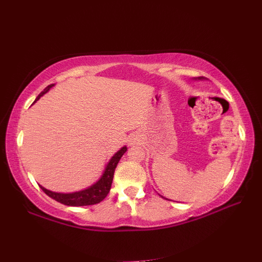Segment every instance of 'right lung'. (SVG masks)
Segmentation results:
<instances>
[{
    "label": "right lung",
    "mask_w": 262,
    "mask_h": 262,
    "mask_svg": "<svg viewBox=\"0 0 262 262\" xmlns=\"http://www.w3.org/2000/svg\"><path fill=\"white\" fill-rule=\"evenodd\" d=\"M51 86H53V84L48 85L46 89H44V90L39 93L38 97L36 98V100L39 97L43 96L44 93L48 92V90H50ZM125 151H126L125 146L123 147L121 150H118L116 154L112 157L110 163L107 164L106 170L103 172L100 180L85 190L72 192V194H60V192H54V191H50L46 188H43L42 186L39 187H41V189L46 192L48 196H50L51 199L56 200L57 202H59V203L65 204V205L85 206V205H93V204L100 203L111 190L113 178H114V172L117 166V163L120 162L121 157Z\"/></svg>",
    "instance_id": "add662e5"
}]
</instances>
